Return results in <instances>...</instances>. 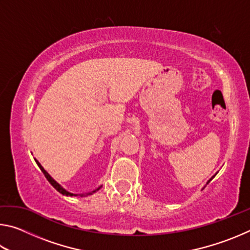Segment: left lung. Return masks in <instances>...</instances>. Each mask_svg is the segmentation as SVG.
<instances>
[{"mask_svg":"<svg viewBox=\"0 0 250 250\" xmlns=\"http://www.w3.org/2000/svg\"><path fill=\"white\" fill-rule=\"evenodd\" d=\"M213 177H214V176H213ZM213 177H211V179H210V180H209V181H208V183H209V182H210V181H211V180H213Z\"/></svg>","mask_w":250,"mask_h":250,"instance_id":"obj_1","label":"left lung"}]
</instances>
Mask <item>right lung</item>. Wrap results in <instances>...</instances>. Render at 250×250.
Returning <instances> with one entry per match:
<instances>
[{
	"label": "right lung",
	"instance_id": "1",
	"mask_svg": "<svg viewBox=\"0 0 250 250\" xmlns=\"http://www.w3.org/2000/svg\"><path fill=\"white\" fill-rule=\"evenodd\" d=\"M35 161H36V160H35ZM36 163H37V166H39V167H40V168H41V171L44 173V175H45V177H46V179H47V181L49 182V183H50V184H52V185L54 186V188H56V189H57V191H58L59 193H62V195H66V196H73V195H75V194H73V193H69V192H67V191H66V189H65V188H62V186H61V185H59V184L57 183V182H56V181H54V180L52 179V177H50V175L48 174V173H47V172H46V171L44 170V167L41 166V164H40V162H39V161H36ZM99 188H98V189H99ZM94 192H96V191H94ZM94 192H91V193H87V194H82V195H80V196H86V195H90V194H92V193H94Z\"/></svg>",
	"mask_w": 250,
	"mask_h": 250
}]
</instances>
